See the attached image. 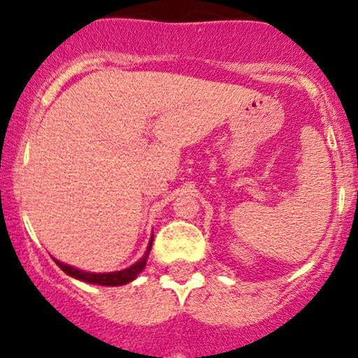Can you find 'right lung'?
Returning <instances> with one entry per match:
<instances>
[{
	"mask_svg": "<svg viewBox=\"0 0 358 358\" xmlns=\"http://www.w3.org/2000/svg\"><path fill=\"white\" fill-rule=\"evenodd\" d=\"M150 248H152V241H150L149 248H147L145 255L135 263V265L128 266L124 270H119V272H109V273H93V272H85V270H78L74 266L66 265V263L59 262L55 259L57 265L67 273V275L74 277V279L83 280V282H90V284H99V286H122V284H128L131 280H135L138 277V273L145 268L147 265V256H149Z\"/></svg>",
	"mask_w": 358,
	"mask_h": 358,
	"instance_id": "right-lung-1",
	"label": "right lung"
}]
</instances>
